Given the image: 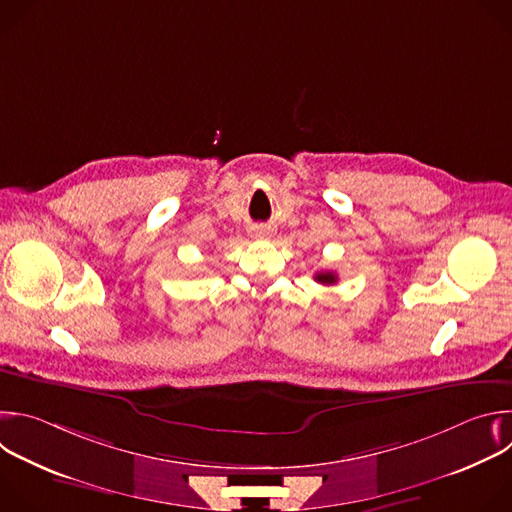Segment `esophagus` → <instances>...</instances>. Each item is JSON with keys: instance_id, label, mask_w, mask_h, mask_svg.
<instances>
[{"instance_id": "obj_1", "label": "esophagus", "mask_w": 512, "mask_h": 512, "mask_svg": "<svg viewBox=\"0 0 512 512\" xmlns=\"http://www.w3.org/2000/svg\"><path fill=\"white\" fill-rule=\"evenodd\" d=\"M257 235H259V237H265V235H269V233H267V231H263V229H259V231H257Z\"/></svg>"}]
</instances>
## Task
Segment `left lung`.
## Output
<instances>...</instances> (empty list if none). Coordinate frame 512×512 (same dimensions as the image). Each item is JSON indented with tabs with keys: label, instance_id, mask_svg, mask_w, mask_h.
<instances>
[{
	"label": "left lung",
	"instance_id": "obj_1",
	"mask_svg": "<svg viewBox=\"0 0 512 512\" xmlns=\"http://www.w3.org/2000/svg\"><path fill=\"white\" fill-rule=\"evenodd\" d=\"M314 279L318 283H324V285H334L336 283V275L332 271H320V273L314 275Z\"/></svg>",
	"mask_w": 512,
	"mask_h": 512
}]
</instances>
